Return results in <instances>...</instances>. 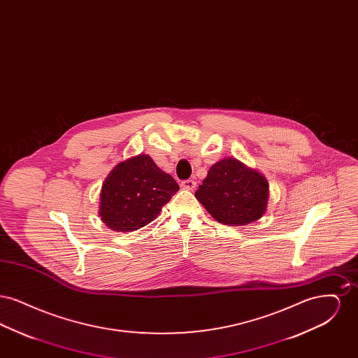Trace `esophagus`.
Segmentation results:
<instances>
[{"instance_id":"34e87169","label":"esophagus","mask_w":358,"mask_h":358,"mask_svg":"<svg viewBox=\"0 0 358 358\" xmlns=\"http://www.w3.org/2000/svg\"><path fill=\"white\" fill-rule=\"evenodd\" d=\"M196 181H193V180H185V181H182L181 182V187H184V189H187V190H193V189H196Z\"/></svg>"}]
</instances>
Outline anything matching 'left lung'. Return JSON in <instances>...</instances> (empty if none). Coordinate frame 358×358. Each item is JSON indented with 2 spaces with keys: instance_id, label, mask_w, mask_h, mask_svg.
<instances>
[{
  "instance_id": "left-lung-1",
  "label": "left lung",
  "mask_w": 358,
  "mask_h": 358,
  "mask_svg": "<svg viewBox=\"0 0 358 358\" xmlns=\"http://www.w3.org/2000/svg\"><path fill=\"white\" fill-rule=\"evenodd\" d=\"M268 187L262 173L229 157L210 166L194 196L215 220L238 227L256 222L266 213Z\"/></svg>"
}]
</instances>
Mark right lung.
Wrapping results in <instances>:
<instances>
[{
    "mask_svg": "<svg viewBox=\"0 0 358 358\" xmlns=\"http://www.w3.org/2000/svg\"><path fill=\"white\" fill-rule=\"evenodd\" d=\"M178 189L171 174L148 154H139L118 164L104 180L99 216L110 229L136 231L157 219Z\"/></svg>",
    "mask_w": 358,
    "mask_h": 358,
    "instance_id": "right-lung-1",
    "label": "right lung"
}]
</instances>
